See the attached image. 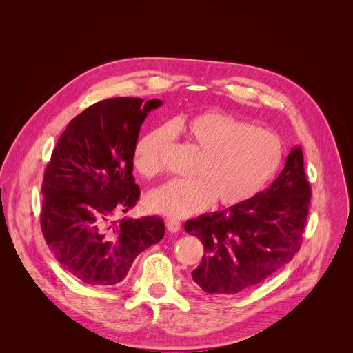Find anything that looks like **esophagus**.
Returning a JSON list of instances; mask_svg holds the SVG:
<instances>
[{
    "mask_svg": "<svg viewBox=\"0 0 353 353\" xmlns=\"http://www.w3.org/2000/svg\"><path fill=\"white\" fill-rule=\"evenodd\" d=\"M166 227L170 232H179L181 228V223L177 219H168L166 221Z\"/></svg>",
    "mask_w": 353,
    "mask_h": 353,
    "instance_id": "obj_1",
    "label": "esophagus"
}]
</instances>
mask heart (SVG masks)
Masks as SVG:
<instances>
[{
  "label": "heart",
  "instance_id": "obj_1",
  "mask_svg": "<svg viewBox=\"0 0 353 353\" xmlns=\"http://www.w3.org/2000/svg\"><path fill=\"white\" fill-rule=\"evenodd\" d=\"M174 131L196 148L201 157L193 180H172L152 190L148 205L172 218H185L208 210L215 200L235 207L268 184L281 162V143L270 131L252 126L232 115L210 111L173 122ZM173 130L160 126L139 139L134 163L153 177L165 169Z\"/></svg>",
  "mask_w": 353,
  "mask_h": 353
}]
</instances>
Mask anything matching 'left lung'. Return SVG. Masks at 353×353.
Returning a JSON list of instances; mask_svg holds the SVG:
<instances>
[{
	"label": "left lung",
	"instance_id": "8db88e82",
	"mask_svg": "<svg viewBox=\"0 0 353 353\" xmlns=\"http://www.w3.org/2000/svg\"><path fill=\"white\" fill-rule=\"evenodd\" d=\"M311 200L301 146H293L273 184L250 200L184 223L205 254L191 272L203 292L231 296L258 285L293 259Z\"/></svg>",
	"mask_w": 353,
	"mask_h": 353
}]
</instances>
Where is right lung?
<instances>
[{
    "mask_svg": "<svg viewBox=\"0 0 353 353\" xmlns=\"http://www.w3.org/2000/svg\"><path fill=\"white\" fill-rule=\"evenodd\" d=\"M162 104L134 97L95 103L70 121L52 153L42 184V232L61 268L85 284L122 283L137 256L165 236L159 216L115 219L137 205L139 131Z\"/></svg>",
    "mask_w": 353,
    "mask_h": 353,
    "instance_id": "right-lung-1",
    "label": "right lung"
}]
</instances>
